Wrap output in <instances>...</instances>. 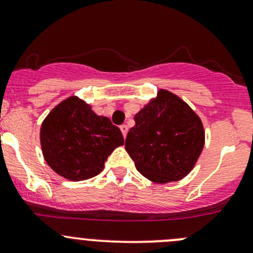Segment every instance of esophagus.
Returning a JSON list of instances; mask_svg holds the SVG:
<instances>
[{
	"instance_id": "esophagus-1",
	"label": "esophagus",
	"mask_w": 253,
	"mask_h": 253,
	"mask_svg": "<svg viewBox=\"0 0 253 253\" xmlns=\"http://www.w3.org/2000/svg\"><path fill=\"white\" fill-rule=\"evenodd\" d=\"M120 129H121L122 134H124V137H126L127 132H128V127L126 126V125H122V126H120Z\"/></svg>"
}]
</instances>
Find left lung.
Listing matches in <instances>:
<instances>
[{"mask_svg": "<svg viewBox=\"0 0 253 253\" xmlns=\"http://www.w3.org/2000/svg\"><path fill=\"white\" fill-rule=\"evenodd\" d=\"M134 121L125 148L144 177L168 183L190 174L205 147V128L182 99L160 89Z\"/></svg>", "mask_w": 253, "mask_h": 253, "instance_id": "left-lung-1", "label": "left lung"}]
</instances>
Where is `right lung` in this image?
Instances as JSON below:
<instances>
[{
  "label": "right lung",
  "mask_w": 253,
  "mask_h": 253,
  "mask_svg": "<svg viewBox=\"0 0 253 253\" xmlns=\"http://www.w3.org/2000/svg\"><path fill=\"white\" fill-rule=\"evenodd\" d=\"M42 155L62 177L83 181L99 175L124 136L110 119L99 116L91 106L70 96L50 111L40 129Z\"/></svg>",
  "instance_id": "obj_1"
}]
</instances>
